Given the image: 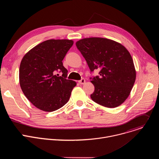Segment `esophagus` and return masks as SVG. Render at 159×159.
Masks as SVG:
<instances>
[{
	"label": "esophagus",
	"instance_id": "34e87169",
	"mask_svg": "<svg viewBox=\"0 0 159 159\" xmlns=\"http://www.w3.org/2000/svg\"><path fill=\"white\" fill-rule=\"evenodd\" d=\"M79 83L80 84H84L85 83V80L84 79H82L80 80H79Z\"/></svg>",
	"mask_w": 159,
	"mask_h": 159
}]
</instances>
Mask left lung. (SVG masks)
Returning <instances> with one entry per match:
<instances>
[{"label": "left lung", "mask_w": 159, "mask_h": 159, "mask_svg": "<svg viewBox=\"0 0 159 159\" xmlns=\"http://www.w3.org/2000/svg\"><path fill=\"white\" fill-rule=\"evenodd\" d=\"M76 46L90 72L100 70L99 76L90 78L94 85L92 100L104 107L119 106L129 96L136 79L132 57L123 45L103 38H84Z\"/></svg>", "instance_id": "1"}]
</instances>
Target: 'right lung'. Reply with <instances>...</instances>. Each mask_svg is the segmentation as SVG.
<instances>
[{
	"instance_id": "right-lung-1",
	"label": "right lung",
	"mask_w": 159,
	"mask_h": 159,
	"mask_svg": "<svg viewBox=\"0 0 159 159\" xmlns=\"http://www.w3.org/2000/svg\"><path fill=\"white\" fill-rule=\"evenodd\" d=\"M69 39H48L36 45L22 58L19 84L28 99L37 108L52 112L69 101L77 83L66 79L62 60L72 47ZM61 72L59 76L56 72Z\"/></svg>"
}]
</instances>
